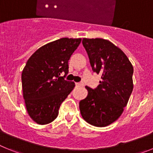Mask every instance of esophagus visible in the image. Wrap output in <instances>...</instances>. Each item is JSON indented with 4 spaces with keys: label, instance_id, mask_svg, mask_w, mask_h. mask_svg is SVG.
<instances>
[{
    "label": "esophagus",
    "instance_id": "esophagus-1",
    "mask_svg": "<svg viewBox=\"0 0 153 153\" xmlns=\"http://www.w3.org/2000/svg\"><path fill=\"white\" fill-rule=\"evenodd\" d=\"M76 86H84V84H83V83H76Z\"/></svg>",
    "mask_w": 153,
    "mask_h": 153
}]
</instances>
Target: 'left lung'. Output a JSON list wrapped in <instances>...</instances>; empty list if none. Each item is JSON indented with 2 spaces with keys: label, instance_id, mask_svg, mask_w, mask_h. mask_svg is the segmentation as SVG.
<instances>
[{
  "label": "left lung",
  "instance_id": "1",
  "mask_svg": "<svg viewBox=\"0 0 153 153\" xmlns=\"http://www.w3.org/2000/svg\"><path fill=\"white\" fill-rule=\"evenodd\" d=\"M93 72L101 74L97 88L86 86L88 95L79 102V110L88 123L104 127L123 112L133 89V67L126 55L109 40L83 39Z\"/></svg>",
  "mask_w": 153,
  "mask_h": 153
}]
</instances>
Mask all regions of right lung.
Listing matches in <instances>:
<instances>
[{
    "label": "right lung",
    "instance_id": "obj_1",
    "mask_svg": "<svg viewBox=\"0 0 153 153\" xmlns=\"http://www.w3.org/2000/svg\"><path fill=\"white\" fill-rule=\"evenodd\" d=\"M80 42L81 38H60L39 48L28 59L21 75L23 96L28 114L37 124L53 122L74 90V82L64 78L69 60Z\"/></svg>",
    "mask_w": 153,
    "mask_h": 153
}]
</instances>
